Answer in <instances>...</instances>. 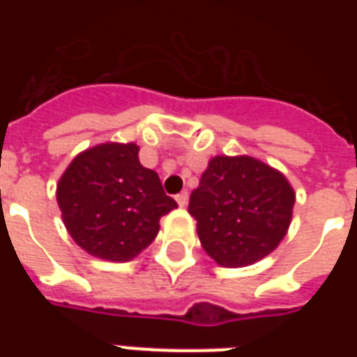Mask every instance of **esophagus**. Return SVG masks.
<instances>
[{
    "instance_id": "1",
    "label": "esophagus",
    "mask_w": 357,
    "mask_h": 357,
    "mask_svg": "<svg viewBox=\"0 0 357 357\" xmlns=\"http://www.w3.org/2000/svg\"><path fill=\"white\" fill-rule=\"evenodd\" d=\"M176 202H178L179 207L187 206V202H189V192H187V190H181V192L176 196Z\"/></svg>"
}]
</instances>
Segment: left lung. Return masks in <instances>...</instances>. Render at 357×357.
Returning <instances> with one entry per match:
<instances>
[{"instance_id": "1", "label": "left lung", "mask_w": 357, "mask_h": 357, "mask_svg": "<svg viewBox=\"0 0 357 357\" xmlns=\"http://www.w3.org/2000/svg\"><path fill=\"white\" fill-rule=\"evenodd\" d=\"M294 190L282 172L254 157H213L192 190L189 213L207 254L220 266L263 259L287 234Z\"/></svg>"}]
</instances>
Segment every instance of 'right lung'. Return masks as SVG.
I'll return each instance as SVG.
<instances>
[{"label": "right lung", "instance_id": "right-lung-1", "mask_svg": "<svg viewBox=\"0 0 357 357\" xmlns=\"http://www.w3.org/2000/svg\"><path fill=\"white\" fill-rule=\"evenodd\" d=\"M64 226L100 259H133L153 243L159 220L178 207L157 172L139 162V146H94L75 157L57 185Z\"/></svg>", "mask_w": 357, "mask_h": 357}]
</instances>
